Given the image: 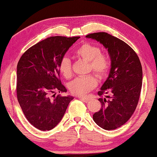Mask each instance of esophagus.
<instances>
[{
  "mask_svg": "<svg viewBox=\"0 0 157 157\" xmlns=\"http://www.w3.org/2000/svg\"><path fill=\"white\" fill-rule=\"evenodd\" d=\"M78 98H80L81 100H82L83 102H86V103H87V102H89V101H90V99L88 97H85V96H78Z\"/></svg>",
  "mask_w": 157,
  "mask_h": 157,
  "instance_id": "1",
  "label": "esophagus"
}]
</instances>
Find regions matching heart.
Here are the masks:
<instances>
[{
    "label": "heart",
    "instance_id": "1",
    "mask_svg": "<svg viewBox=\"0 0 157 157\" xmlns=\"http://www.w3.org/2000/svg\"><path fill=\"white\" fill-rule=\"evenodd\" d=\"M78 58L89 62V71H92L99 78L106 76L109 71V63L107 58L101 54V49L96 45L90 43H83L75 51ZM59 71L66 78L72 76V67L71 61L64 57L60 62ZM97 84L96 78L93 75L77 77L68 83V86L73 94L82 96L86 94Z\"/></svg>",
    "mask_w": 157,
    "mask_h": 157
}]
</instances>
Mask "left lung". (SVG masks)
Returning <instances> with one entry per match:
<instances>
[{
    "label": "left lung",
    "instance_id": "left-lung-1",
    "mask_svg": "<svg viewBox=\"0 0 157 157\" xmlns=\"http://www.w3.org/2000/svg\"><path fill=\"white\" fill-rule=\"evenodd\" d=\"M86 37L101 44L111 59L109 76L98 92L101 109L93 119L105 130L116 129L130 119L138 104L143 78L140 60L127 44L110 34L99 32Z\"/></svg>",
    "mask_w": 157,
    "mask_h": 157
}]
</instances>
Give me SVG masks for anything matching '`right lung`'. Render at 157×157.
Segmentation results:
<instances>
[{"label":"right lung","mask_w":157,"mask_h":157,"mask_svg":"<svg viewBox=\"0 0 157 157\" xmlns=\"http://www.w3.org/2000/svg\"><path fill=\"white\" fill-rule=\"evenodd\" d=\"M79 36H52L37 43L22 55L17 65V98L28 121L38 129L49 131L61 121L71 96L59 78V64Z\"/></svg>","instance_id":"1"}]
</instances>
